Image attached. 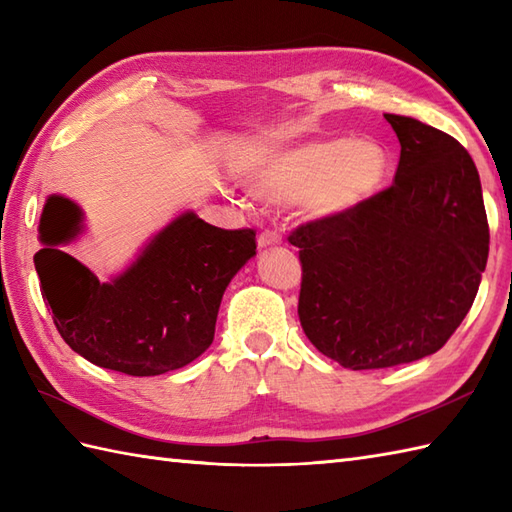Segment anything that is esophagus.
Wrapping results in <instances>:
<instances>
[{
    "mask_svg": "<svg viewBox=\"0 0 512 512\" xmlns=\"http://www.w3.org/2000/svg\"><path fill=\"white\" fill-rule=\"evenodd\" d=\"M277 244H281V237L275 231H264V233H259V237H257L259 248H268V246H277Z\"/></svg>",
    "mask_w": 512,
    "mask_h": 512,
    "instance_id": "obj_1",
    "label": "esophagus"
}]
</instances>
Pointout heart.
Returning <instances> with one entry per match:
<instances>
[{
	"instance_id": "b5f03b06",
	"label": "heart",
	"mask_w": 512,
	"mask_h": 512,
	"mask_svg": "<svg viewBox=\"0 0 512 512\" xmlns=\"http://www.w3.org/2000/svg\"><path fill=\"white\" fill-rule=\"evenodd\" d=\"M387 165L376 140H314L255 151L246 165V184L266 202H299L312 217H332L365 202L383 182Z\"/></svg>"
}]
</instances>
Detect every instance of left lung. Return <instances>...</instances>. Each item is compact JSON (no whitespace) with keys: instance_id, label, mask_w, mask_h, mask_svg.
Here are the masks:
<instances>
[{"instance_id":"left-lung-1","label":"left lung","mask_w":512,"mask_h":512,"mask_svg":"<svg viewBox=\"0 0 512 512\" xmlns=\"http://www.w3.org/2000/svg\"><path fill=\"white\" fill-rule=\"evenodd\" d=\"M400 140L394 184L352 211L297 226L299 321L347 369L438 352L471 310L488 259L480 173L458 140L385 114Z\"/></svg>"}]
</instances>
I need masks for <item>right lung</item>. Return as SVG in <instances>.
Segmentation results:
<instances>
[{
	"mask_svg": "<svg viewBox=\"0 0 512 512\" xmlns=\"http://www.w3.org/2000/svg\"><path fill=\"white\" fill-rule=\"evenodd\" d=\"M83 231V211L50 195L39 222L35 268L43 301L76 354L114 372L158 376L195 361L213 343L231 279L255 257V231H224L193 211L178 215L112 281L63 253Z\"/></svg>",
	"mask_w": 512,
	"mask_h": 512,
	"instance_id": "add662e5",
	"label": "right lung"
}]
</instances>
